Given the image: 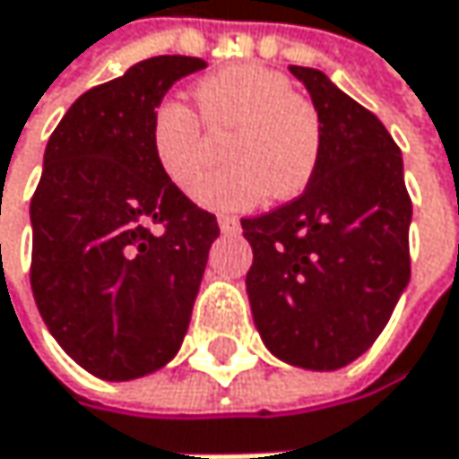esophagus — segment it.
<instances>
[{
    "mask_svg": "<svg viewBox=\"0 0 459 459\" xmlns=\"http://www.w3.org/2000/svg\"><path fill=\"white\" fill-rule=\"evenodd\" d=\"M219 230L224 235H235V232H240V221L230 213H219Z\"/></svg>",
    "mask_w": 459,
    "mask_h": 459,
    "instance_id": "esophagus-1",
    "label": "esophagus"
}]
</instances>
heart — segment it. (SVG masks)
Here are the masks:
<instances>
[{
  "label": "heart",
  "mask_w": 459,
  "mask_h": 459,
  "mask_svg": "<svg viewBox=\"0 0 459 459\" xmlns=\"http://www.w3.org/2000/svg\"><path fill=\"white\" fill-rule=\"evenodd\" d=\"M195 100L212 131L230 129L222 148L230 163L198 183L195 201L208 208H251L266 195L288 201L309 185L322 126L315 105L299 97L282 74L264 65H230L201 79ZM202 125L198 113L179 100H163L152 110L155 163L182 190L195 185L207 162Z\"/></svg>",
  "instance_id": "heart-1"
}]
</instances>
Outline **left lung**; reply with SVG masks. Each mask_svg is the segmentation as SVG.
Listing matches in <instances>:
<instances>
[{
	"label": "left lung",
	"instance_id": "obj_1",
	"mask_svg": "<svg viewBox=\"0 0 459 459\" xmlns=\"http://www.w3.org/2000/svg\"><path fill=\"white\" fill-rule=\"evenodd\" d=\"M290 74L312 97L322 150L296 201L240 221L254 248L246 290L264 346L327 373L373 346L410 282L412 201L377 116L316 68Z\"/></svg>",
	"mask_w": 459,
	"mask_h": 459
}]
</instances>
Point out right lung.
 Here are the masks:
<instances>
[{
	"mask_svg": "<svg viewBox=\"0 0 459 459\" xmlns=\"http://www.w3.org/2000/svg\"><path fill=\"white\" fill-rule=\"evenodd\" d=\"M205 60L160 55L84 91L30 198V290L63 351L102 380L171 362L190 327L216 216L155 163L152 110Z\"/></svg>",
	"mask_w": 459,
	"mask_h": 459,
	"instance_id": "add662e5",
	"label": "right lung"
}]
</instances>
